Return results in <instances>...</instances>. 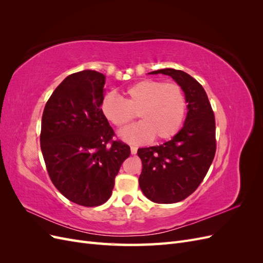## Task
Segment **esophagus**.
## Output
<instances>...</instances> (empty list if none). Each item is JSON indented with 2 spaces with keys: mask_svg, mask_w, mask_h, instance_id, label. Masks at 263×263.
Listing matches in <instances>:
<instances>
[{
  "mask_svg": "<svg viewBox=\"0 0 263 263\" xmlns=\"http://www.w3.org/2000/svg\"><path fill=\"white\" fill-rule=\"evenodd\" d=\"M130 153H132V155H136L137 154V147L132 146L130 147Z\"/></svg>",
  "mask_w": 263,
  "mask_h": 263,
  "instance_id": "esophagus-1",
  "label": "esophagus"
}]
</instances>
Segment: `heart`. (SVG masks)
I'll return each instance as SVG.
<instances>
[{
	"instance_id": "1",
	"label": "heart",
	"mask_w": 263,
	"mask_h": 263,
	"mask_svg": "<svg viewBox=\"0 0 263 263\" xmlns=\"http://www.w3.org/2000/svg\"><path fill=\"white\" fill-rule=\"evenodd\" d=\"M101 112L117 129H124L139 114L142 122L121 133L130 144L155 139L165 141L181 129L186 113V98L177 83L159 80H141L124 92V101L107 94L101 102Z\"/></svg>"
}]
</instances>
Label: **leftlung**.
Masks as SVG:
<instances>
[{
    "mask_svg": "<svg viewBox=\"0 0 263 263\" xmlns=\"http://www.w3.org/2000/svg\"><path fill=\"white\" fill-rule=\"evenodd\" d=\"M170 76L185 93L187 115L182 129L160 146L140 148L139 186L150 201L172 204L190 196L201 184L216 153L215 116L203 86L184 71L150 72Z\"/></svg>",
    "mask_w": 263,
    "mask_h": 263,
    "instance_id": "obj_1",
    "label": "left lung"
}]
</instances>
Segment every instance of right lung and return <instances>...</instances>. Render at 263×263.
I'll use <instances>...</instances> for the list:
<instances>
[{"mask_svg": "<svg viewBox=\"0 0 263 263\" xmlns=\"http://www.w3.org/2000/svg\"><path fill=\"white\" fill-rule=\"evenodd\" d=\"M105 76L83 70L68 76L47 101L41 148L53 185L69 201L94 208L112 195L115 177L130 148L113 140L101 112Z\"/></svg>", "mask_w": 263, "mask_h": 263, "instance_id": "add662e5", "label": "right lung"}]
</instances>
